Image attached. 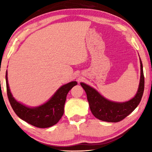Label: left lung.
I'll return each mask as SVG.
<instances>
[{
  "instance_id": "8db88e82",
  "label": "left lung",
  "mask_w": 152,
  "mask_h": 152,
  "mask_svg": "<svg viewBox=\"0 0 152 152\" xmlns=\"http://www.w3.org/2000/svg\"><path fill=\"white\" fill-rule=\"evenodd\" d=\"M140 60L141 76L139 88L135 96L129 101L124 102L110 101L99 94L94 88L81 82L80 85L86 93L90 109L95 117L103 121L117 123L124 119L138 106L144 91L143 65L141 59Z\"/></svg>"
}]
</instances>
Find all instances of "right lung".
Here are the masks:
<instances>
[{
  "label": "right lung",
  "mask_w": 152,
  "mask_h": 152,
  "mask_svg": "<svg viewBox=\"0 0 152 152\" xmlns=\"http://www.w3.org/2000/svg\"><path fill=\"white\" fill-rule=\"evenodd\" d=\"M7 92L9 101L16 115L22 120L39 128H47L56 124L64 115V104L68 92L76 86L72 81L61 86L45 103L37 107H28L17 102L12 96L8 84L6 72Z\"/></svg>",
  "instance_id": "1"
}]
</instances>
